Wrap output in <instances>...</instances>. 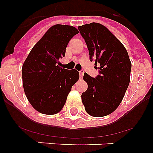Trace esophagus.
Segmentation results:
<instances>
[{"mask_svg":"<svg viewBox=\"0 0 153 153\" xmlns=\"http://www.w3.org/2000/svg\"><path fill=\"white\" fill-rule=\"evenodd\" d=\"M79 76H80V78H83V74H84V70H81L79 72Z\"/></svg>","mask_w":153,"mask_h":153,"instance_id":"34e87169","label":"esophagus"}]
</instances>
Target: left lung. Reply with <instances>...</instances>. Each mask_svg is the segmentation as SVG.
<instances>
[{"label":"left lung","instance_id":"1","mask_svg":"<svg viewBox=\"0 0 153 153\" xmlns=\"http://www.w3.org/2000/svg\"><path fill=\"white\" fill-rule=\"evenodd\" d=\"M89 50L90 61L98 66L95 78L85 73L88 85L81 98L88 114L105 117L122 102L130 80L131 64L125 47L105 26L98 23L78 27Z\"/></svg>","mask_w":153,"mask_h":153}]
</instances>
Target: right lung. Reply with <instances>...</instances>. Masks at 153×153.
<instances>
[{"instance_id": "add662e5", "label": "right lung", "mask_w": 153, "mask_h": 153, "mask_svg": "<svg viewBox=\"0 0 153 153\" xmlns=\"http://www.w3.org/2000/svg\"><path fill=\"white\" fill-rule=\"evenodd\" d=\"M79 31L74 27H51L32 48L22 67L24 93L30 103L43 114L53 115L63 109L79 72L62 68L69 41Z\"/></svg>"}]
</instances>
